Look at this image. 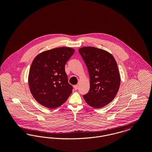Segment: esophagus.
Listing matches in <instances>:
<instances>
[{
    "label": "esophagus",
    "instance_id": "1",
    "mask_svg": "<svg viewBox=\"0 0 152 152\" xmlns=\"http://www.w3.org/2000/svg\"><path fill=\"white\" fill-rule=\"evenodd\" d=\"M78 88H79V86H78V85H76V86H74V89H75V90H77Z\"/></svg>",
    "mask_w": 152,
    "mask_h": 152
}]
</instances>
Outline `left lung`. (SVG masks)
<instances>
[{"label": "left lung", "instance_id": "1", "mask_svg": "<svg viewBox=\"0 0 152 152\" xmlns=\"http://www.w3.org/2000/svg\"><path fill=\"white\" fill-rule=\"evenodd\" d=\"M79 52L90 77V89L83 97L94 108H102L112 101L119 89L120 77L116 60L108 52L94 47H84Z\"/></svg>", "mask_w": 152, "mask_h": 152}]
</instances>
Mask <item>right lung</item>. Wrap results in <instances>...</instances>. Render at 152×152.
I'll use <instances>...</instances> for the list:
<instances>
[{
	"mask_svg": "<svg viewBox=\"0 0 152 152\" xmlns=\"http://www.w3.org/2000/svg\"><path fill=\"white\" fill-rule=\"evenodd\" d=\"M74 52L69 47L56 48L44 51L33 60L28 75L29 89L34 99L44 107L58 108L72 94L65 65Z\"/></svg>",
	"mask_w": 152,
	"mask_h": 152,
	"instance_id": "obj_1",
	"label": "right lung"
}]
</instances>
